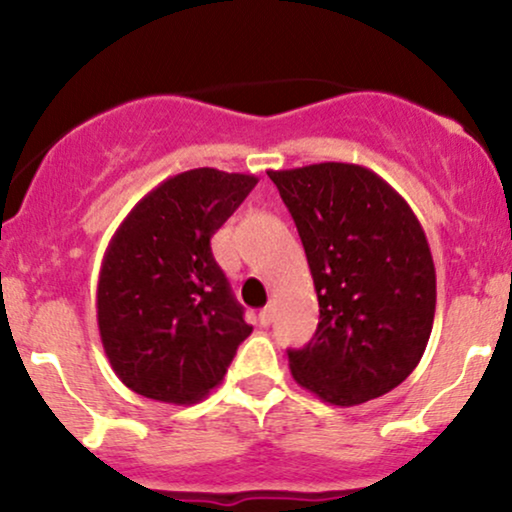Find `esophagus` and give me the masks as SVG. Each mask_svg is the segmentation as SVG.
Instances as JSON below:
<instances>
[{
    "label": "esophagus",
    "mask_w": 512,
    "mask_h": 512,
    "mask_svg": "<svg viewBox=\"0 0 512 512\" xmlns=\"http://www.w3.org/2000/svg\"><path fill=\"white\" fill-rule=\"evenodd\" d=\"M272 320H274V310H272V305H267V308L260 310V325L262 327L272 325Z\"/></svg>",
    "instance_id": "34e87169"
}]
</instances>
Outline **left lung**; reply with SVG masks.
I'll list each match as a JSON object with an SVG mask.
<instances>
[{
  "label": "left lung",
  "mask_w": 512,
  "mask_h": 512,
  "mask_svg": "<svg viewBox=\"0 0 512 512\" xmlns=\"http://www.w3.org/2000/svg\"><path fill=\"white\" fill-rule=\"evenodd\" d=\"M296 221L320 303L293 380L334 407L395 390L424 356L436 267L419 219L395 187L356 163L267 170Z\"/></svg>",
  "instance_id": "1"
}]
</instances>
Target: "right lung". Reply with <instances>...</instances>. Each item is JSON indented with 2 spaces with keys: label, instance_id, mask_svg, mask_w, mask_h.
Returning <instances> with one entry per match:
<instances>
[{
  "label": "right lung",
  "instance_id": "1",
  "mask_svg": "<svg viewBox=\"0 0 512 512\" xmlns=\"http://www.w3.org/2000/svg\"><path fill=\"white\" fill-rule=\"evenodd\" d=\"M255 185V175L185 170L139 199L115 231L98 276V332L137 395L199 402L250 337L211 236Z\"/></svg>",
  "mask_w": 512,
  "mask_h": 512
}]
</instances>
